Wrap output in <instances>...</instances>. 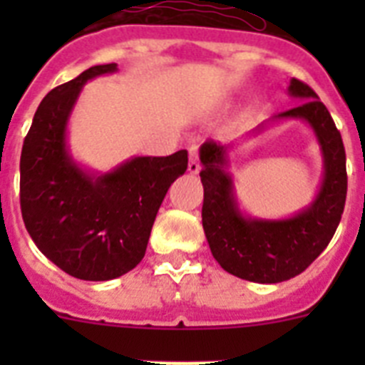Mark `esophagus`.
<instances>
[{"instance_id": "34e87169", "label": "esophagus", "mask_w": 365, "mask_h": 365, "mask_svg": "<svg viewBox=\"0 0 365 365\" xmlns=\"http://www.w3.org/2000/svg\"><path fill=\"white\" fill-rule=\"evenodd\" d=\"M188 155H190L188 172L190 173H199V170H201V164H199V144L195 143V140H192V143H190Z\"/></svg>"}]
</instances>
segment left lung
<instances>
[{"label":"left lung","instance_id":"1","mask_svg":"<svg viewBox=\"0 0 365 365\" xmlns=\"http://www.w3.org/2000/svg\"><path fill=\"white\" fill-rule=\"evenodd\" d=\"M289 95L303 102L274 118L309 122L320 143L325 170L316 199L294 217L279 221L243 217L227 173L228 146L206 140L199 151L202 163L199 175L205 188L202 228L212 256L227 272L247 282L279 283L302 274L333 240L346 206V150L331 113L299 80H291Z\"/></svg>","mask_w":365,"mask_h":365}]
</instances>
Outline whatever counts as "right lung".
I'll use <instances>...</instances> for the list:
<instances>
[{
    "label": "right lung",
    "instance_id": "right-lung-1",
    "mask_svg": "<svg viewBox=\"0 0 365 365\" xmlns=\"http://www.w3.org/2000/svg\"><path fill=\"white\" fill-rule=\"evenodd\" d=\"M117 71L95 66L54 87L38 106L19 160V205L43 256L86 282H108L143 261L155 215L188 151L135 157L117 170L83 172L67 151V120L87 80Z\"/></svg>",
    "mask_w": 365,
    "mask_h": 365
}]
</instances>
